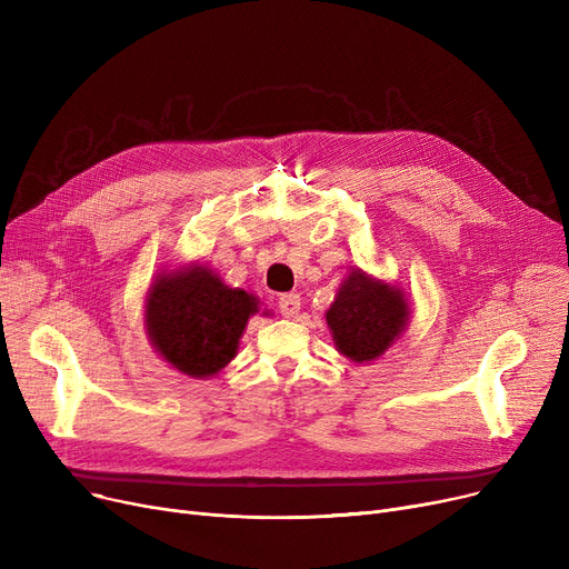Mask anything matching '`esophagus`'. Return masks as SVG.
Segmentation results:
<instances>
[{
    "mask_svg": "<svg viewBox=\"0 0 569 569\" xmlns=\"http://www.w3.org/2000/svg\"><path fill=\"white\" fill-rule=\"evenodd\" d=\"M300 307H302V302H300V295H297V292H286V295L279 297V311L286 318H295L297 313H300Z\"/></svg>",
    "mask_w": 569,
    "mask_h": 569,
    "instance_id": "esophagus-1",
    "label": "esophagus"
}]
</instances>
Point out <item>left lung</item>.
I'll use <instances>...</instances> for the list:
<instances>
[{"label":"left lung","mask_w":569,"mask_h":569,"mask_svg":"<svg viewBox=\"0 0 569 569\" xmlns=\"http://www.w3.org/2000/svg\"><path fill=\"white\" fill-rule=\"evenodd\" d=\"M325 318L337 350L362 365L376 360L401 337L410 307L397 286L352 269Z\"/></svg>","instance_id":"left-lung-1"}]
</instances>
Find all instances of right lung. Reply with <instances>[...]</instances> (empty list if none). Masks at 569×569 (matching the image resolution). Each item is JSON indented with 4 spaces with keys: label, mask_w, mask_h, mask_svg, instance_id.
I'll use <instances>...</instances> for the list:
<instances>
[{
    "label": "right lung",
    "mask_w": 569,
    "mask_h": 569,
    "mask_svg": "<svg viewBox=\"0 0 569 569\" xmlns=\"http://www.w3.org/2000/svg\"><path fill=\"white\" fill-rule=\"evenodd\" d=\"M253 313L258 297L226 286L196 262L161 272L144 302L149 341L172 369L191 378H212L228 367Z\"/></svg>",
    "instance_id": "right-lung-1"
}]
</instances>
